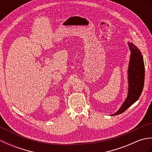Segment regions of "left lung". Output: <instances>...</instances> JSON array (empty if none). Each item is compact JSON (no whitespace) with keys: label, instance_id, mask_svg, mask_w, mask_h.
Instances as JSON below:
<instances>
[{"label":"left lung","instance_id":"1","mask_svg":"<svg viewBox=\"0 0 152 152\" xmlns=\"http://www.w3.org/2000/svg\"><path fill=\"white\" fill-rule=\"evenodd\" d=\"M131 51L129 66V92L125 101L118 112L112 115H116L125 112L139 99L142 92L144 83V63L140 50L133 44L128 42Z\"/></svg>","mask_w":152,"mask_h":152}]
</instances>
